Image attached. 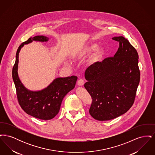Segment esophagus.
<instances>
[{
	"label": "esophagus",
	"mask_w": 155,
	"mask_h": 155,
	"mask_svg": "<svg viewBox=\"0 0 155 155\" xmlns=\"http://www.w3.org/2000/svg\"><path fill=\"white\" fill-rule=\"evenodd\" d=\"M77 84H78V85L79 86H82V85H84V81L83 79L80 78V79H79V80H78Z\"/></svg>",
	"instance_id": "34e87169"
}]
</instances>
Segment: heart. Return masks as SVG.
Masks as SVG:
<instances>
[{
  "label": "heart",
  "mask_w": 155,
  "mask_h": 155,
  "mask_svg": "<svg viewBox=\"0 0 155 155\" xmlns=\"http://www.w3.org/2000/svg\"><path fill=\"white\" fill-rule=\"evenodd\" d=\"M97 49V45L96 44L93 45H92L91 47H89L87 49H86L85 51H84V52H82L81 54H80V56H82L87 53H89L91 52H94L96 51V49Z\"/></svg>",
  "instance_id": "b5f03b06"
}]
</instances>
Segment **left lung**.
<instances>
[{"label":"left lung","instance_id":"8db88e82","mask_svg":"<svg viewBox=\"0 0 155 155\" xmlns=\"http://www.w3.org/2000/svg\"><path fill=\"white\" fill-rule=\"evenodd\" d=\"M112 39L119 42L113 57L89 66L84 87L92 99L91 116L99 121L116 118L128 110L134 103L140 81L138 54L124 37Z\"/></svg>","mask_w":155,"mask_h":155}]
</instances>
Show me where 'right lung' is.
<instances>
[{
    "instance_id": "right-lung-1",
    "label": "right lung",
    "mask_w": 155,
    "mask_h": 155,
    "mask_svg": "<svg viewBox=\"0 0 155 155\" xmlns=\"http://www.w3.org/2000/svg\"><path fill=\"white\" fill-rule=\"evenodd\" d=\"M49 39L43 35L31 37L20 45L16 52V57L12 70V77L16 89L18 103L22 110L35 118L48 120L54 118L59 113L64 97L74 88L77 77L73 75L55 79L46 88L41 91L33 92L25 88L20 80L18 73V54L24 44L33 41L44 42Z\"/></svg>"
}]
</instances>
